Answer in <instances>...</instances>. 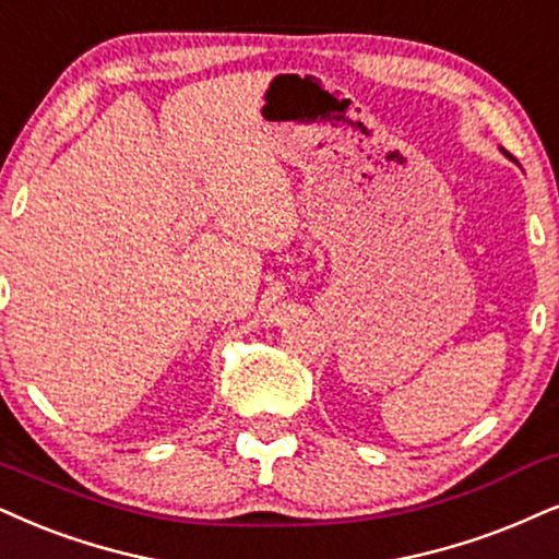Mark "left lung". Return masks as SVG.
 I'll use <instances>...</instances> for the list:
<instances>
[{
    "label": "left lung",
    "mask_w": 559,
    "mask_h": 559,
    "mask_svg": "<svg viewBox=\"0 0 559 559\" xmlns=\"http://www.w3.org/2000/svg\"><path fill=\"white\" fill-rule=\"evenodd\" d=\"M502 153H506V150H502ZM506 155H508V153H506Z\"/></svg>",
    "instance_id": "left-lung-1"
}]
</instances>
